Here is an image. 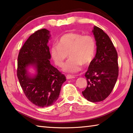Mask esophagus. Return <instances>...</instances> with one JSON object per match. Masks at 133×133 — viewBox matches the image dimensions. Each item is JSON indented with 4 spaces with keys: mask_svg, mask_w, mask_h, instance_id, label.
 <instances>
[{
    "mask_svg": "<svg viewBox=\"0 0 133 133\" xmlns=\"http://www.w3.org/2000/svg\"><path fill=\"white\" fill-rule=\"evenodd\" d=\"M75 78V76H71V75L66 76V78L67 80L71 79V78Z\"/></svg>",
    "mask_w": 133,
    "mask_h": 133,
    "instance_id": "obj_1",
    "label": "esophagus"
}]
</instances>
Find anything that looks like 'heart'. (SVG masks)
Listing matches in <instances>:
<instances>
[{
    "mask_svg": "<svg viewBox=\"0 0 133 133\" xmlns=\"http://www.w3.org/2000/svg\"><path fill=\"white\" fill-rule=\"evenodd\" d=\"M96 51V42L90 35L83 36L77 33H68L58 39L57 44L50 48L51 57L57 66L62 67L69 56V60L63 68L67 73H77L94 59Z\"/></svg>",
    "mask_w": 133,
    "mask_h": 133,
    "instance_id": "heart-1",
    "label": "heart"
}]
</instances>
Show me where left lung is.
<instances>
[{
	"label": "left lung",
	"mask_w": 133,
	"mask_h": 133,
	"mask_svg": "<svg viewBox=\"0 0 133 133\" xmlns=\"http://www.w3.org/2000/svg\"><path fill=\"white\" fill-rule=\"evenodd\" d=\"M96 54L85 74L87 86L82 94L89 102L105 100L111 93L118 75V55L113 44L102 29L94 26Z\"/></svg>",
	"instance_id": "left-lung-1"
}]
</instances>
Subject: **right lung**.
I'll list each match as a JSON object with an SVG mask.
<instances>
[{
	"label": "right lung",
	"instance_id": "add662e5",
	"mask_svg": "<svg viewBox=\"0 0 133 133\" xmlns=\"http://www.w3.org/2000/svg\"><path fill=\"white\" fill-rule=\"evenodd\" d=\"M50 31L42 29L31 35L20 50L17 76L24 93L33 104L40 107L50 106L57 100L64 75L51 64L48 45ZM33 68L35 74L29 69Z\"/></svg>",
	"mask_w": 133,
	"mask_h": 133
}]
</instances>
